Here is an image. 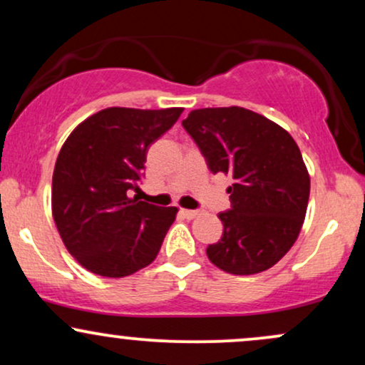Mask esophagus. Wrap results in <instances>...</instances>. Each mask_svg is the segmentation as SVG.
I'll use <instances>...</instances> for the list:
<instances>
[{
  "instance_id": "34e87169",
  "label": "esophagus",
  "mask_w": 365,
  "mask_h": 365,
  "mask_svg": "<svg viewBox=\"0 0 365 365\" xmlns=\"http://www.w3.org/2000/svg\"><path fill=\"white\" fill-rule=\"evenodd\" d=\"M180 212H182V215L185 216L187 220H194V217H197V216L200 215L199 211H194V209H182V211H180Z\"/></svg>"
}]
</instances>
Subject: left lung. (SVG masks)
I'll use <instances>...</instances> for the list:
<instances>
[{"label": "left lung", "mask_w": 365, "mask_h": 365, "mask_svg": "<svg viewBox=\"0 0 365 365\" xmlns=\"http://www.w3.org/2000/svg\"><path fill=\"white\" fill-rule=\"evenodd\" d=\"M212 173L232 175V209L220 212L223 237L206 249L230 274L269 269L295 244L311 178L287 130L240 106L194 110L182 121Z\"/></svg>", "instance_id": "8db88e82"}]
</instances>
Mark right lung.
<instances>
[{"mask_svg":"<svg viewBox=\"0 0 365 365\" xmlns=\"http://www.w3.org/2000/svg\"><path fill=\"white\" fill-rule=\"evenodd\" d=\"M183 108H106L65 140L53 171L51 207L66 250L91 273L123 278L156 259L177 207L130 197L149 145Z\"/></svg>","mask_w":365,"mask_h":365,"instance_id":"obj_1","label":"right lung"}]
</instances>
